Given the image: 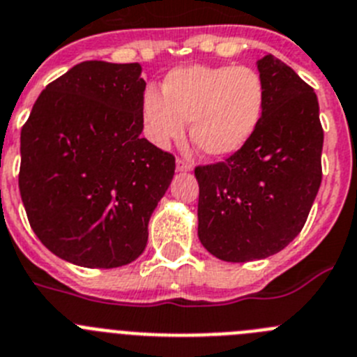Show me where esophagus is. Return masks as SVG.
I'll return each mask as SVG.
<instances>
[{
  "label": "esophagus",
  "instance_id": "obj_1",
  "mask_svg": "<svg viewBox=\"0 0 357 357\" xmlns=\"http://www.w3.org/2000/svg\"><path fill=\"white\" fill-rule=\"evenodd\" d=\"M176 169H178L179 172H188V171H192V163L186 162V160H183V158H178L176 160Z\"/></svg>",
  "mask_w": 357,
  "mask_h": 357
}]
</instances>
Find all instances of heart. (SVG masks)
<instances>
[{"label":"heart","mask_w":357,"mask_h":357,"mask_svg":"<svg viewBox=\"0 0 357 357\" xmlns=\"http://www.w3.org/2000/svg\"><path fill=\"white\" fill-rule=\"evenodd\" d=\"M265 98V82L252 67H178L163 78L162 94L144 92V128L156 146L165 147L181 139L188 123L199 153L229 156L258 130Z\"/></svg>","instance_id":"b5f03b06"}]
</instances>
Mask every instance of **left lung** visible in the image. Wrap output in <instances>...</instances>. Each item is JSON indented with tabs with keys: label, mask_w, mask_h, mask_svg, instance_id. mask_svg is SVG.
<instances>
[{
	"label": "left lung",
	"mask_w": 357,
	"mask_h": 357,
	"mask_svg": "<svg viewBox=\"0 0 357 357\" xmlns=\"http://www.w3.org/2000/svg\"><path fill=\"white\" fill-rule=\"evenodd\" d=\"M265 110L249 142L224 162L195 167L199 240L233 263L275 255L301 233L322 183L319 99L291 67L258 60Z\"/></svg>",
	"instance_id": "obj_1"
}]
</instances>
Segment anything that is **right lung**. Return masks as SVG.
<instances>
[{
	"instance_id": "add662e5",
	"label": "right lung",
	"mask_w": 357,
	"mask_h": 357,
	"mask_svg": "<svg viewBox=\"0 0 357 357\" xmlns=\"http://www.w3.org/2000/svg\"><path fill=\"white\" fill-rule=\"evenodd\" d=\"M140 73L139 63H78L44 89L21 130L19 192L30 226L75 265L139 258L174 176V156L140 137Z\"/></svg>"
}]
</instances>
